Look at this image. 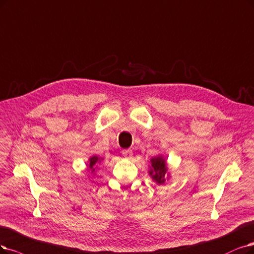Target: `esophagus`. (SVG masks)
Returning <instances> with one entry per match:
<instances>
[{
  "instance_id": "1",
  "label": "esophagus",
  "mask_w": 254,
  "mask_h": 254,
  "mask_svg": "<svg viewBox=\"0 0 254 254\" xmlns=\"http://www.w3.org/2000/svg\"><path fill=\"white\" fill-rule=\"evenodd\" d=\"M121 153H122V156H124L126 159H129L130 157L133 156L132 149H124V151H122Z\"/></svg>"
}]
</instances>
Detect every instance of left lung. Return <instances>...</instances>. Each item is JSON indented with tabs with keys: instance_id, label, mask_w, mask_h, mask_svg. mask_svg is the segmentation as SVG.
I'll return each mask as SVG.
<instances>
[{
	"instance_id": "obj_1",
	"label": "left lung",
	"mask_w": 254,
	"mask_h": 254,
	"mask_svg": "<svg viewBox=\"0 0 254 254\" xmlns=\"http://www.w3.org/2000/svg\"><path fill=\"white\" fill-rule=\"evenodd\" d=\"M152 168L149 171V175L152 176L153 179L158 184H163L165 181V175H166V162L162 157L153 158L152 160Z\"/></svg>"
}]
</instances>
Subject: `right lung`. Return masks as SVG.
Returning a JSON list of instances; mask_svg holds the SVG:
<instances>
[{
    "label": "right lung",
    "instance_id": "1",
    "mask_svg": "<svg viewBox=\"0 0 254 254\" xmlns=\"http://www.w3.org/2000/svg\"><path fill=\"white\" fill-rule=\"evenodd\" d=\"M90 163H89V168L92 171V173L95 171V164L99 161V158L96 156H93L92 158H90Z\"/></svg>",
    "mask_w": 254,
    "mask_h": 254
}]
</instances>
